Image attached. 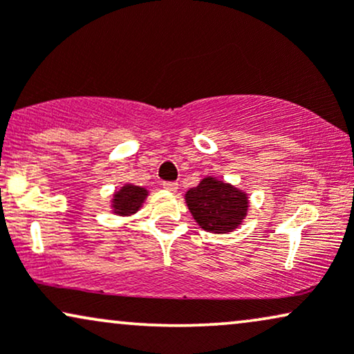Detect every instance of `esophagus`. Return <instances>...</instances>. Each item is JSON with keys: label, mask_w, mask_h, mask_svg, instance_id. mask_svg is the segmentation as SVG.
I'll use <instances>...</instances> for the list:
<instances>
[{"label": "esophagus", "mask_w": 354, "mask_h": 354, "mask_svg": "<svg viewBox=\"0 0 354 354\" xmlns=\"http://www.w3.org/2000/svg\"><path fill=\"white\" fill-rule=\"evenodd\" d=\"M162 187L166 188L167 192H177L178 190V183H176V182H164Z\"/></svg>", "instance_id": "obj_1"}]
</instances>
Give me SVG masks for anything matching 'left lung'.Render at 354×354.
<instances>
[{"instance_id":"8db88e82","label":"left lung","mask_w":354,"mask_h":354,"mask_svg":"<svg viewBox=\"0 0 354 354\" xmlns=\"http://www.w3.org/2000/svg\"><path fill=\"white\" fill-rule=\"evenodd\" d=\"M187 208L206 232L229 234L241 226L249 213V195L232 183L206 176L185 194Z\"/></svg>"}]
</instances>
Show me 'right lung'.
Segmentation results:
<instances>
[{
    "label": "right lung",
    "mask_w": 354,
    "mask_h": 354,
    "mask_svg": "<svg viewBox=\"0 0 354 354\" xmlns=\"http://www.w3.org/2000/svg\"><path fill=\"white\" fill-rule=\"evenodd\" d=\"M148 195L149 190H146L145 187L123 183L117 192H113L112 200H110V211L117 216H133L141 209Z\"/></svg>",
    "instance_id": "add662e5"
}]
</instances>
